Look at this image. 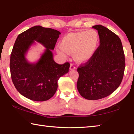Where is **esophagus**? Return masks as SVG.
I'll return each mask as SVG.
<instances>
[{
    "label": "esophagus",
    "mask_w": 134,
    "mask_h": 134,
    "mask_svg": "<svg viewBox=\"0 0 134 134\" xmlns=\"http://www.w3.org/2000/svg\"><path fill=\"white\" fill-rule=\"evenodd\" d=\"M74 69H76V67L75 66V65L74 64H71L70 67V70H73Z\"/></svg>",
    "instance_id": "esophagus-1"
}]
</instances>
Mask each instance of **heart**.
Returning a JSON list of instances; mask_svg holds the SVG:
<instances>
[{
    "mask_svg": "<svg viewBox=\"0 0 134 134\" xmlns=\"http://www.w3.org/2000/svg\"><path fill=\"white\" fill-rule=\"evenodd\" d=\"M99 42L98 33L93 30L70 33L64 36L60 42L62 49L68 53H74L78 62H85L90 60L98 48ZM62 49L57 52L65 56L66 53Z\"/></svg>",
    "mask_w": 134,
    "mask_h": 134,
    "instance_id": "obj_1",
    "label": "heart"
}]
</instances>
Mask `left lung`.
<instances>
[{
    "label": "left lung",
    "mask_w": 134,
    "mask_h": 134,
    "mask_svg": "<svg viewBox=\"0 0 134 134\" xmlns=\"http://www.w3.org/2000/svg\"><path fill=\"white\" fill-rule=\"evenodd\" d=\"M98 32L100 45L92 57L77 69V87L88 100H98L111 94L121 83L125 56L120 38L101 25L92 27Z\"/></svg>",
    "instance_id": "8db88e82"
}]
</instances>
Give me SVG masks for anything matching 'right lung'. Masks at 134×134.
<instances>
[{
  "label": "right lung",
  "instance_id": "right-lung-1",
  "mask_svg": "<svg viewBox=\"0 0 134 134\" xmlns=\"http://www.w3.org/2000/svg\"><path fill=\"white\" fill-rule=\"evenodd\" d=\"M60 32L40 25L34 26L18 35L10 56V69L12 81L17 90L30 100H49L57 91L60 77L69 72L70 63H56L52 51ZM46 48L35 63L29 62L26 54L35 42Z\"/></svg>",
  "mask_w": 134,
  "mask_h": 134
}]
</instances>
